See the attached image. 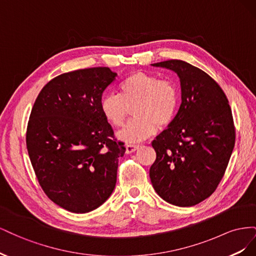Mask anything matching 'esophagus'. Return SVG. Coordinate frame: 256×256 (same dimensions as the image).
<instances>
[{"instance_id": "1", "label": "esophagus", "mask_w": 256, "mask_h": 256, "mask_svg": "<svg viewBox=\"0 0 256 256\" xmlns=\"http://www.w3.org/2000/svg\"><path fill=\"white\" fill-rule=\"evenodd\" d=\"M138 147H140V145H136V144H128V145H126V152H127V154H131V152H136Z\"/></svg>"}]
</instances>
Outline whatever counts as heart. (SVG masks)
Masks as SVG:
<instances>
[{"instance_id": "b5f03b06", "label": "heart", "mask_w": 256, "mask_h": 256, "mask_svg": "<svg viewBox=\"0 0 256 256\" xmlns=\"http://www.w3.org/2000/svg\"><path fill=\"white\" fill-rule=\"evenodd\" d=\"M180 95L176 85L157 76L138 72L131 74L118 85V95L106 94L100 102V110L114 127H122L134 108L136 118L118 134L120 140L136 143L152 136L175 118Z\"/></svg>"}]
</instances>
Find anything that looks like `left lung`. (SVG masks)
Returning <instances> with one entry per match:
<instances>
[{
    "mask_svg": "<svg viewBox=\"0 0 256 256\" xmlns=\"http://www.w3.org/2000/svg\"><path fill=\"white\" fill-rule=\"evenodd\" d=\"M152 66L177 74L182 104L152 143L157 158L150 182L166 202L190 207L210 196L226 173L235 145L233 116L221 88L200 68L180 60Z\"/></svg>",
    "mask_w": 256,
    "mask_h": 256,
    "instance_id": "8db88e82",
    "label": "left lung"
}]
</instances>
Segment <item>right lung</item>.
<instances>
[{"label":"right lung","instance_id":"add662e5","mask_svg":"<svg viewBox=\"0 0 256 256\" xmlns=\"http://www.w3.org/2000/svg\"><path fill=\"white\" fill-rule=\"evenodd\" d=\"M118 74L108 67L66 72L47 83L30 115L26 147L42 190L68 212H90L115 188L126 152L100 110Z\"/></svg>","mask_w":256,"mask_h":256}]
</instances>
